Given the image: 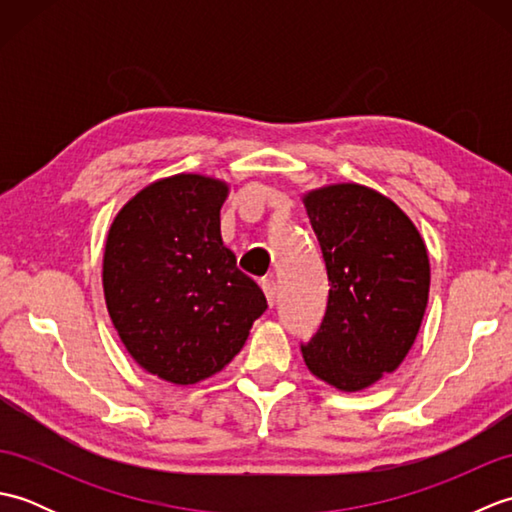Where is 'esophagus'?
<instances>
[{"label":"esophagus","mask_w":512,"mask_h":512,"mask_svg":"<svg viewBox=\"0 0 512 512\" xmlns=\"http://www.w3.org/2000/svg\"><path fill=\"white\" fill-rule=\"evenodd\" d=\"M262 290H264V295H266L268 306L273 308V306H275V297H277V286H275V281H273V279H264V281H262Z\"/></svg>","instance_id":"esophagus-1"}]
</instances>
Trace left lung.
<instances>
[{"mask_svg":"<svg viewBox=\"0 0 512 512\" xmlns=\"http://www.w3.org/2000/svg\"><path fill=\"white\" fill-rule=\"evenodd\" d=\"M301 200L330 281L303 361L323 383L361 391L396 372L416 341L431 284L427 246L394 200L363 184H328Z\"/></svg>","mask_w":512,"mask_h":512,"instance_id":"8db88e82","label":"left lung"}]
</instances>
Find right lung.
<instances>
[{
	"label": "right lung",
	"instance_id": "1",
	"mask_svg": "<svg viewBox=\"0 0 512 512\" xmlns=\"http://www.w3.org/2000/svg\"><path fill=\"white\" fill-rule=\"evenodd\" d=\"M228 191L202 173L160 178L132 195L107 231V312L129 356L171 385L222 372L268 308L222 242Z\"/></svg>",
	"mask_w": 512,
	"mask_h": 512
}]
</instances>
